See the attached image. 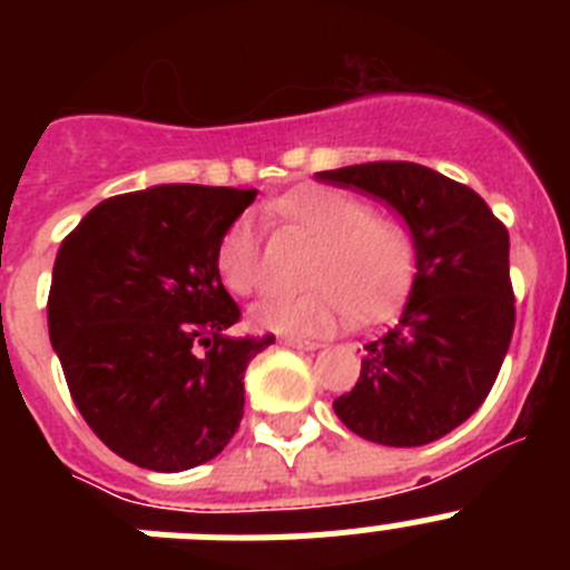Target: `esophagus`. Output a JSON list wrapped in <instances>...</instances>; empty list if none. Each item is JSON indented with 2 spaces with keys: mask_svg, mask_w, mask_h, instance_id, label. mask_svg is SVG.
<instances>
[{
  "mask_svg": "<svg viewBox=\"0 0 570 570\" xmlns=\"http://www.w3.org/2000/svg\"><path fill=\"white\" fill-rule=\"evenodd\" d=\"M282 345L296 347V351H316V347H322L320 342L305 340V336H282Z\"/></svg>",
  "mask_w": 570,
  "mask_h": 570,
  "instance_id": "34e87169",
  "label": "esophagus"
}]
</instances>
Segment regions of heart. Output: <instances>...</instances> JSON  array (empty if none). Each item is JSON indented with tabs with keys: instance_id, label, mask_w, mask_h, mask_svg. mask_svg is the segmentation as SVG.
<instances>
[{
	"instance_id": "obj_1",
	"label": "heart",
	"mask_w": 570,
	"mask_h": 570,
	"mask_svg": "<svg viewBox=\"0 0 570 570\" xmlns=\"http://www.w3.org/2000/svg\"><path fill=\"white\" fill-rule=\"evenodd\" d=\"M276 214L308 230L320 245L311 265V294L268 296L250 311L262 331L291 336L331 334L354 314L374 322L394 308L414 276V236L391 216L336 188H302L274 203ZM216 271L225 288L256 294L265 282L259 228L248 214L236 216L216 248Z\"/></svg>"
}]
</instances>
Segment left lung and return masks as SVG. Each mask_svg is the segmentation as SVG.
I'll return each mask as SVG.
<instances>
[{
  "label": "left lung",
  "mask_w": 570,
  "mask_h": 570,
  "mask_svg": "<svg viewBox=\"0 0 570 570\" xmlns=\"http://www.w3.org/2000/svg\"><path fill=\"white\" fill-rule=\"evenodd\" d=\"M320 183L382 199L414 236L416 276L400 322L367 342L334 411L356 436L416 448L485 402L513 334L508 230L480 194L416 163L322 170Z\"/></svg>",
  "instance_id": "8db88e82"
}]
</instances>
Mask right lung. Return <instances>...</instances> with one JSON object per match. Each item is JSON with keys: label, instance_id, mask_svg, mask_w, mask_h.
<instances>
[{"label": "right lung", "instance_id": "right-lung-1", "mask_svg": "<svg viewBox=\"0 0 570 570\" xmlns=\"http://www.w3.org/2000/svg\"><path fill=\"white\" fill-rule=\"evenodd\" d=\"M256 190L154 185L110 196L59 245L50 345L90 431L122 460L176 473L236 434L245 367L274 336H230L239 305L216 271Z\"/></svg>", "mask_w": 570, "mask_h": 570}]
</instances>
